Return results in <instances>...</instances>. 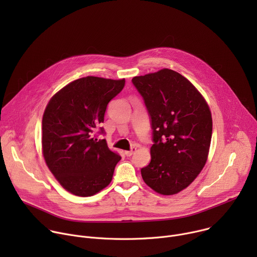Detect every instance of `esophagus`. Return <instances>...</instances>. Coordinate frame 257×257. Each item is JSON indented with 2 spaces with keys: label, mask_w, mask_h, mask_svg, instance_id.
<instances>
[{
  "label": "esophagus",
  "mask_w": 257,
  "mask_h": 257,
  "mask_svg": "<svg viewBox=\"0 0 257 257\" xmlns=\"http://www.w3.org/2000/svg\"><path fill=\"white\" fill-rule=\"evenodd\" d=\"M135 152H136V146H133V148H131V150H130V151L125 152V155H126L127 157H131Z\"/></svg>",
  "instance_id": "1"
}]
</instances>
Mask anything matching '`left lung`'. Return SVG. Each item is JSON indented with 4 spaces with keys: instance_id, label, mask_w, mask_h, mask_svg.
Listing matches in <instances>:
<instances>
[{
    "instance_id": "obj_1",
    "label": "left lung",
    "mask_w": 257,
    "mask_h": 257,
    "mask_svg": "<svg viewBox=\"0 0 257 257\" xmlns=\"http://www.w3.org/2000/svg\"><path fill=\"white\" fill-rule=\"evenodd\" d=\"M151 117L152 161L141 169L146 185L163 195L188 187L203 169L210 146L212 119L207 102L178 72L162 69L133 77Z\"/></svg>"
}]
</instances>
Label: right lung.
<instances>
[{"instance_id": "add662e5", "label": "right lung", "mask_w": 257, "mask_h": 257, "mask_svg": "<svg viewBox=\"0 0 257 257\" xmlns=\"http://www.w3.org/2000/svg\"><path fill=\"white\" fill-rule=\"evenodd\" d=\"M125 85L113 80L87 76L72 81L49 101L43 117L42 144L45 161L70 193L91 196L112 181L121 157L109 151L102 134L107 103Z\"/></svg>"}]
</instances>
